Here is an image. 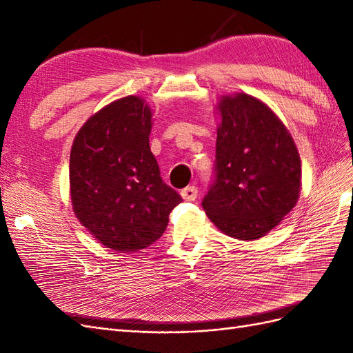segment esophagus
Returning a JSON list of instances; mask_svg holds the SVG:
<instances>
[{"label":"esophagus","mask_w":353,"mask_h":353,"mask_svg":"<svg viewBox=\"0 0 353 353\" xmlns=\"http://www.w3.org/2000/svg\"><path fill=\"white\" fill-rule=\"evenodd\" d=\"M197 187L194 185H190V187H185L183 191H181V196H183L184 200H188V201H193L197 199Z\"/></svg>","instance_id":"34e87169"}]
</instances>
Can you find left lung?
Listing matches in <instances>:
<instances>
[{
	"mask_svg": "<svg viewBox=\"0 0 353 353\" xmlns=\"http://www.w3.org/2000/svg\"><path fill=\"white\" fill-rule=\"evenodd\" d=\"M215 179L201 201L216 228L256 240L279 225L301 193V157L284 123L244 92L222 95Z\"/></svg>",
	"mask_w": 353,
	"mask_h": 353,
	"instance_id": "left-lung-1",
	"label": "left lung"
}]
</instances>
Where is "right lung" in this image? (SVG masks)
I'll return each mask as SVG.
<instances>
[{
    "instance_id": "add662e5",
    "label": "right lung",
    "mask_w": 353,
    "mask_h": 353,
    "mask_svg": "<svg viewBox=\"0 0 353 353\" xmlns=\"http://www.w3.org/2000/svg\"><path fill=\"white\" fill-rule=\"evenodd\" d=\"M152 109L137 95L92 114L74 137L69 183L73 212L103 245L137 252L165 232L183 199L160 178L148 135Z\"/></svg>"
}]
</instances>
